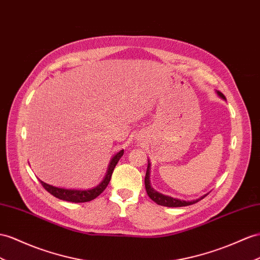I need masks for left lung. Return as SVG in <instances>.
Instances as JSON below:
<instances>
[{"mask_svg":"<svg viewBox=\"0 0 260 260\" xmlns=\"http://www.w3.org/2000/svg\"><path fill=\"white\" fill-rule=\"evenodd\" d=\"M216 94L221 99L225 100V96L223 95V93H221L219 91H216ZM145 188H146V191H147L148 197L152 200V201H155L159 205L168 206V208H179V206H187V205L194 204L206 196V194H204L197 200H192V201H184V200L172 198V197L162 194V193H160V192L156 191L150 184V161L149 160H148L147 171H146V177H145Z\"/></svg>","mask_w":260,"mask_h":260,"instance_id":"obj_1","label":"left lung"}]
</instances>
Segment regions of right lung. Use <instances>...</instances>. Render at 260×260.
I'll list each match as a JSON object with an SVG mask.
<instances>
[{
	"mask_svg": "<svg viewBox=\"0 0 260 260\" xmlns=\"http://www.w3.org/2000/svg\"><path fill=\"white\" fill-rule=\"evenodd\" d=\"M124 154V149L119 150L118 152L113 156L110 160V164L108 166V170H106V174L103 178V180L100 182L95 187L91 189H66V188H58L54 187V185H50L46 183L42 180H39L42 183L43 187L47 190L50 194L54 197L63 200V201L68 202H75V203H82V202H89L91 200L95 199L99 197L102 192L108 187V184L111 180V177L113 174V170H114L115 166L117 165L118 160Z\"/></svg>",
	"mask_w": 260,
	"mask_h": 260,
	"instance_id": "obj_1",
	"label": "right lung"
}]
</instances>
